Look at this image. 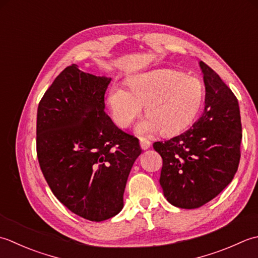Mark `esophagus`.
Listing matches in <instances>:
<instances>
[{
  "mask_svg": "<svg viewBox=\"0 0 258 258\" xmlns=\"http://www.w3.org/2000/svg\"><path fill=\"white\" fill-rule=\"evenodd\" d=\"M150 146H151V143H150L149 140H147L146 138H140V147H141V149L146 150V149L150 148Z\"/></svg>",
  "mask_w": 258,
  "mask_h": 258,
  "instance_id": "1",
  "label": "esophagus"
}]
</instances>
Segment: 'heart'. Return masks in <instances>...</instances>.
<instances>
[{
  "instance_id": "b5f03b06",
  "label": "heart",
  "mask_w": 258,
  "mask_h": 258,
  "mask_svg": "<svg viewBox=\"0 0 258 258\" xmlns=\"http://www.w3.org/2000/svg\"><path fill=\"white\" fill-rule=\"evenodd\" d=\"M130 90L114 85L108 92L107 103L113 121L127 128L140 114L143 106L148 117L138 125L141 135L160 130L175 135L185 129L196 117L204 100L203 83L185 73L159 69L129 78Z\"/></svg>"
}]
</instances>
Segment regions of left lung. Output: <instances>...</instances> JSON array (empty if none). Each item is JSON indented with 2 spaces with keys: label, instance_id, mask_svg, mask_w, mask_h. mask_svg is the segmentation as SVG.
<instances>
[{
  "label": "left lung",
  "instance_id": "obj_1",
  "mask_svg": "<svg viewBox=\"0 0 258 258\" xmlns=\"http://www.w3.org/2000/svg\"><path fill=\"white\" fill-rule=\"evenodd\" d=\"M199 66L206 89L202 117L181 135L154 144L162 158L164 195L185 209L203 206L233 180L243 137L237 98L212 68Z\"/></svg>",
  "mask_w": 258,
  "mask_h": 258
}]
</instances>
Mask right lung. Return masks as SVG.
Listing matches in <instances>:
<instances>
[{
  "instance_id": "1",
  "label": "right lung",
  "mask_w": 258,
  "mask_h": 258,
  "mask_svg": "<svg viewBox=\"0 0 258 258\" xmlns=\"http://www.w3.org/2000/svg\"><path fill=\"white\" fill-rule=\"evenodd\" d=\"M111 79L67 67L42 97L36 154L53 195L78 216L102 222L121 212L139 140L104 112Z\"/></svg>"
}]
</instances>
